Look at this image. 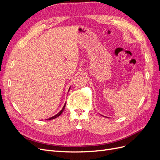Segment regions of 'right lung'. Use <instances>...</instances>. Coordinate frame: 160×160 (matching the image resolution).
<instances>
[{"instance_id": "1", "label": "right lung", "mask_w": 160, "mask_h": 160, "mask_svg": "<svg viewBox=\"0 0 160 160\" xmlns=\"http://www.w3.org/2000/svg\"><path fill=\"white\" fill-rule=\"evenodd\" d=\"M70 88H69V91L70 90ZM65 105H66V103H65V105H64V106H63V108H62V109L59 111V113H58L57 114H56L55 115H54V116H52V117H51V118H49V119H47V120H51V119H55V118H57V117H59V116L62 113V111H64V109H65Z\"/></svg>"}]
</instances>
